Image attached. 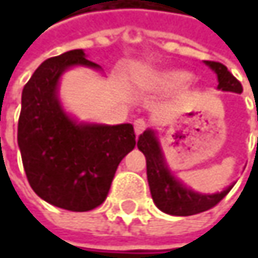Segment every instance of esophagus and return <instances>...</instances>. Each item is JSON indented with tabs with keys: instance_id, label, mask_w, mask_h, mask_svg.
I'll use <instances>...</instances> for the list:
<instances>
[{
	"instance_id": "34e87169",
	"label": "esophagus",
	"mask_w": 258,
	"mask_h": 258,
	"mask_svg": "<svg viewBox=\"0 0 258 258\" xmlns=\"http://www.w3.org/2000/svg\"><path fill=\"white\" fill-rule=\"evenodd\" d=\"M146 127H148V124H146L143 119H136V121H134V131H136L137 136L142 134V133L146 130Z\"/></svg>"
}]
</instances>
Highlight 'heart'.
I'll return each instance as SVG.
<instances>
[{"label": "heart", "instance_id": "b5f03b06", "mask_svg": "<svg viewBox=\"0 0 258 258\" xmlns=\"http://www.w3.org/2000/svg\"><path fill=\"white\" fill-rule=\"evenodd\" d=\"M188 79L189 75L186 72H166L146 79L142 86L148 89H172L183 85Z\"/></svg>", "mask_w": 258, "mask_h": 258}]
</instances>
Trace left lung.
I'll return each mask as SVG.
<instances>
[{"label":"left lung","mask_w":258,"mask_h":258,"mask_svg":"<svg viewBox=\"0 0 258 258\" xmlns=\"http://www.w3.org/2000/svg\"><path fill=\"white\" fill-rule=\"evenodd\" d=\"M205 64L212 72H215L218 78V89L236 92V94H240L243 91L240 82L227 70L226 66L214 61H205ZM137 148L146 157V175H148V183H149L152 200L157 205V208L164 214L176 215V217H188V215L205 212L214 208L217 203H220L234 185L230 183L221 192L203 194L182 183L178 178H175V175L167 166L155 130H145L143 134L139 136Z\"/></svg>","instance_id":"obj_1"}]
</instances>
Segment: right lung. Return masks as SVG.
<instances>
[{
	"label": "right lung",
	"mask_w": 258,
	"mask_h": 258,
	"mask_svg": "<svg viewBox=\"0 0 258 258\" xmlns=\"http://www.w3.org/2000/svg\"><path fill=\"white\" fill-rule=\"evenodd\" d=\"M73 67L101 72L83 49L41 62L22 91L18 145L26 178L44 202L73 212L100 206L121 160L136 146L131 124L79 122L59 100L61 76Z\"/></svg>",
	"instance_id": "obj_1"
}]
</instances>
